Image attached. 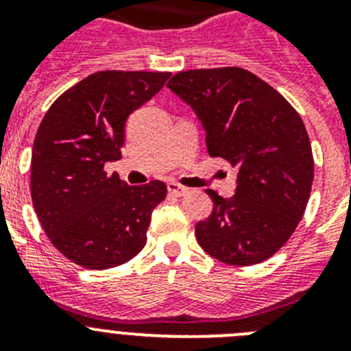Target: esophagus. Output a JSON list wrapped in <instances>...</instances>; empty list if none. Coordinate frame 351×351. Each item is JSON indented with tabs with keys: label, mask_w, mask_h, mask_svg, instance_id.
<instances>
[{
	"label": "esophagus",
	"mask_w": 351,
	"mask_h": 351,
	"mask_svg": "<svg viewBox=\"0 0 351 351\" xmlns=\"http://www.w3.org/2000/svg\"><path fill=\"white\" fill-rule=\"evenodd\" d=\"M167 188H169V193L176 195V197H184V195L188 193V188L178 184V182H169V184H167Z\"/></svg>",
	"instance_id": "34e87169"
}]
</instances>
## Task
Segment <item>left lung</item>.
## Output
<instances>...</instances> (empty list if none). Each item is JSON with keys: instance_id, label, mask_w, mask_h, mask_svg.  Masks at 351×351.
Segmentation results:
<instances>
[{"instance_id": "8db88e82", "label": "left lung", "mask_w": 351, "mask_h": 351, "mask_svg": "<svg viewBox=\"0 0 351 351\" xmlns=\"http://www.w3.org/2000/svg\"><path fill=\"white\" fill-rule=\"evenodd\" d=\"M206 130L209 156L237 169L230 198L206 190L213 213L195 226L207 255L230 265L267 260L297 228L311 193V142L297 110L237 66L179 71L169 80Z\"/></svg>"}]
</instances>
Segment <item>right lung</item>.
I'll return each mask as SVG.
<instances>
[{
  "instance_id": "1",
  "label": "right lung",
  "mask_w": 351,
  "mask_h": 351,
  "mask_svg": "<svg viewBox=\"0 0 351 351\" xmlns=\"http://www.w3.org/2000/svg\"><path fill=\"white\" fill-rule=\"evenodd\" d=\"M169 71H96L51 105L31 154V198L51 243L77 265L110 269L138 255L167 186H128L104 170L121 158L126 119Z\"/></svg>"
}]
</instances>
